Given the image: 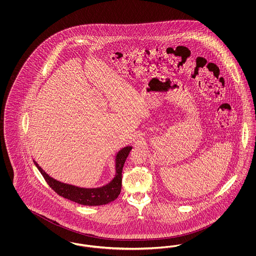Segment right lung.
<instances>
[{
	"mask_svg": "<svg viewBox=\"0 0 256 256\" xmlns=\"http://www.w3.org/2000/svg\"><path fill=\"white\" fill-rule=\"evenodd\" d=\"M132 146H126L122 148L114 156L115 161V176L110 182L96 188H84L78 187L72 184L61 182L43 170L38 163L34 162V165L41 172L45 180L49 184L50 187L56 192L58 195L74 202L78 204L97 206L108 204L115 200L121 193L122 188V170L126 159L128 156Z\"/></svg>",
	"mask_w": 256,
	"mask_h": 256,
	"instance_id": "right-lung-1",
	"label": "right lung"
}]
</instances>
